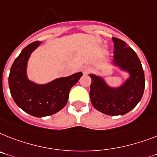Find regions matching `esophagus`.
Segmentation results:
<instances>
[{
    "label": "esophagus",
    "instance_id": "esophagus-1",
    "mask_svg": "<svg viewBox=\"0 0 157 157\" xmlns=\"http://www.w3.org/2000/svg\"><path fill=\"white\" fill-rule=\"evenodd\" d=\"M90 67H88V66H86V67H84L82 69V72L83 75H86V74L90 71Z\"/></svg>",
    "mask_w": 157,
    "mask_h": 157
}]
</instances>
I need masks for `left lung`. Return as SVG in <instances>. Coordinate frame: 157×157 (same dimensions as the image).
<instances>
[{"mask_svg": "<svg viewBox=\"0 0 157 157\" xmlns=\"http://www.w3.org/2000/svg\"><path fill=\"white\" fill-rule=\"evenodd\" d=\"M114 42L111 63L129 77L121 86L111 87L103 78L89 75L91 78L90 98L93 107L108 116H123L134 108L143 96L145 78L140 61L134 50L125 41L112 37Z\"/></svg>", "mask_w": 157, "mask_h": 157, "instance_id": "obj_1", "label": "left lung"}]
</instances>
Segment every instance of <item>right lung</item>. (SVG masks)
Instances as JSON below:
<instances>
[{
  "mask_svg": "<svg viewBox=\"0 0 157 157\" xmlns=\"http://www.w3.org/2000/svg\"><path fill=\"white\" fill-rule=\"evenodd\" d=\"M41 41H33L25 47L14 60L9 76L11 95L18 107L35 117L57 113L66 106L70 90L82 75V72L58 78L46 84H37L27 77V63Z\"/></svg>",
  "mask_w": 157,
  "mask_h": 157,
  "instance_id": "right-lung-1",
  "label": "right lung"
}]
</instances>
